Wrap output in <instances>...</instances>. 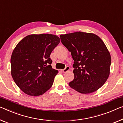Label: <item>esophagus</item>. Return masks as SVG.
<instances>
[{"mask_svg":"<svg viewBox=\"0 0 123 123\" xmlns=\"http://www.w3.org/2000/svg\"><path fill=\"white\" fill-rule=\"evenodd\" d=\"M69 70H70L69 67H66V68H65V69L62 70V71H63V73H66V72H67L68 71H69Z\"/></svg>","mask_w":123,"mask_h":123,"instance_id":"obj_1","label":"esophagus"}]
</instances>
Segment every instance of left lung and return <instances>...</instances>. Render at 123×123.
Here are the masks:
<instances>
[{"label": "left lung", "mask_w": 123, "mask_h": 123, "mask_svg": "<svg viewBox=\"0 0 123 123\" xmlns=\"http://www.w3.org/2000/svg\"><path fill=\"white\" fill-rule=\"evenodd\" d=\"M60 37L74 60V79L69 83V86L84 94L98 90L110 74L111 56L103 41L95 34L82 32Z\"/></svg>", "instance_id": "obj_1"}]
</instances>
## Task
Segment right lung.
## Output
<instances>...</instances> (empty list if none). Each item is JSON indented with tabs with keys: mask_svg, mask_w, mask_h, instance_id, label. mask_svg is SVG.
<instances>
[{
	"mask_svg": "<svg viewBox=\"0 0 123 123\" xmlns=\"http://www.w3.org/2000/svg\"><path fill=\"white\" fill-rule=\"evenodd\" d=\"M60 42L56 35L33 34L16 45L11 56V74L25 93L38 96L52 86L58 71L51 66L50 55Z\"/></svg>",
	"mask_w": 123,
	"mask_h": 123,
	"instance_id": "1",
	"label": "right lung"
}]
</instances>
